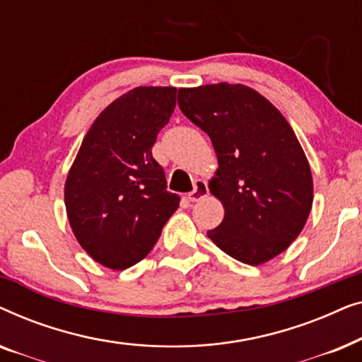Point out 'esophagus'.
<instances>
[{
    "label": "esophagus",
    "instance_id": "obj_1",
    "mask_svg": "<svg viewBox=\"0 0 362 362\" xmlns=\"http://www.w3.org/2000/svg\"><path fill=\"white\" fill-rule=\"evenodd\" d=\"M207 192H209V189H207V182L204 180H196L194 189L187 194V199H189L191 202H197V201H201L202 197H206Z\"/></svg>",
    "mask_w": 362,
    "mask_h": 362
}]
</instances>
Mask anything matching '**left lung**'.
Here are the masks:
<instances>
[{
  "instance_id": "8db88e82",
  "label": "left lung",
  "mask_w": 362,
  "mask_h": 362,
  "mask_svg": "<svg viewBox=\"0 0 362 362\" xmlns=\"http://www.w3.org/2000/svg\"><path fill=\"white\" fill-rule=\"evenodd\" d=\"M177 105L209 135L219 163L209 189L224 206V221L207 237L247 265L288 249L313 204L310 163L290 123L242 83L180 88Z\"/></svg>"
}]
</instances>
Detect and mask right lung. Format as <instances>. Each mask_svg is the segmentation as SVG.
Instances as JSON below:
<instances>
[{
  "label": "right lung",
  "mask_w": 362,
  "mask_h": 362,
  "mask_svg": "<svg viewBox=\"0 0 362 362\" xmlns=\"http://www.w3.org/2000/svg\"><path fill=\"white\" fill-rule=\"evenodd\" d=\"M175 87H136L92 123L69 170L64 201L82 249L112 270L150 254L180 207L151 155L176 105Z\"/></svg>",
  "instance_id": "obj_1"
}]
</instances>
